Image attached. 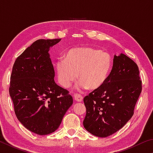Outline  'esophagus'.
I'll use <instances>...</instances> for the list:
<instances>
[{
  "instance_id": "obj_1",
  "label": "esophagus",
  "mask_w": 153,
  "mask_h": 153,
  "mask_svg": "<svg viewBox=\"0 0 153 153\" xmlns=\"http://www.w3.org/2000/svg\"><path fill=\"white\" fill-rule=\"evenodd\" d=\"M74 99L77 102H81L83 100V97L79 94H74Z\"/></svg>"
}]
</instances>
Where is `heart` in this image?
Wrapping results in <instances>:
<instances>
[{
	"label": "heart",
	"mask_w": 153,
	"mask_h": 153,
	"mask_svg": "<svg viewBox=\"0 0 153 153\" xmlns=\"http://www.w3.org/2000/svg\"><path fill=\"white\" fill-rule=\"evenodd\" d=\"M113 60L109 54L99 49L84 46L74 48L55 64L58 82L68 88L76 81H80L79 88H100L107 81L112 67Z\"/></svg>",
	"instance_id": "obj_1"
}]
</instances>
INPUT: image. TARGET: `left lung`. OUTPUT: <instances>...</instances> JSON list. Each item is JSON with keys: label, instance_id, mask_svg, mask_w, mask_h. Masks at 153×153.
I'll list each match as a JSON object with an SVG mask.
<instances>
[{"label": "left lung", "instance_id": "8db88e82", "mask_svg": "<svg viewBox=\"0 0 153 153\" xmlns=\"http://www.w3.org/2000/svg\"><path fill=\"white\" fill-rule=\"evenodd\" d=\"M141 92L137 64L124 54L115 55L112 70L104 85L84 98L85 129L100 138L117 132L133 116Z\"/></svg>", "mask_w": 153, "mask_h": 153}]
</instances>
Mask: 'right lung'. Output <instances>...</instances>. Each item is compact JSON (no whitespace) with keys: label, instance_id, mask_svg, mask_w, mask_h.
Listing matches in <instances>:
<instances>
[{"label":"right lung","instance_id":"1","mask_svg":"<svg viewBox=\"0 0 153 153\" xmlns=\"http://www.w3.org/2000/svg\"><path fill=\"white\" fill-rule=\"evenodd\" d=\"M60 40L35 41L18 56L13 67L9 94L15 115L25 128L38 135L56 130L73 104L68 90L54 80L55 70L48 51Z\"/></svg>","mask_w":153,"mask_h":153}]
</instances>
